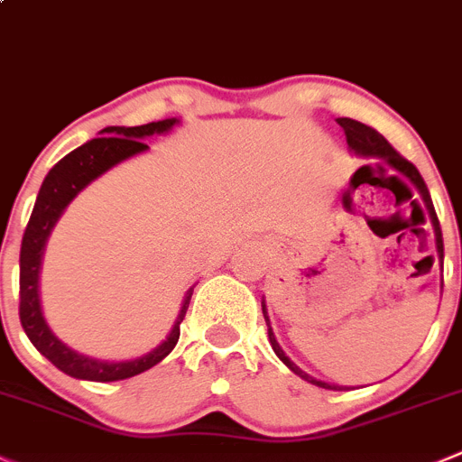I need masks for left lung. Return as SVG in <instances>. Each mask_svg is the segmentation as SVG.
I'll use <instances>...</instances> for the list:
<instances>
[{"label": "left lung", "mask_w": 462, "mask_h": 462, "mask_svg": "<svg viewBox=\"0 0 462 462\" xmlns=\"http://www.w3.org/2000/svg\"><path fill=\"white\" fill-rule=\"evenodd\" d=\"M338 122V126L345 131V137H347V146H350L352 153L356 155H364V158H379L383 160L386 164H391L395 171H400L402 176L409 178L411 182L415 185V189H418L420 199H422L424 208H427L429 212V218H431V226H433V235H436V250H438V259H440L442 263V257H445V245H442V230H440V221H438L436 217V209H433V203H431V194H429L427 189V182H424V178L420 176L418 169L413 167V164L409 162V160L402 158L400 153H397L395 149H393L391 144L386 142V137L382 135V133H377L374 128L365 126V124L361 122H355V119H347V117H340L336 119ZM418 203V200H415ZM420 208V205H418ZM422 209V208H420ZM262 311H263V318H266V325H268V340H271L273 345V352H275L277 356H280L282 364L286 365L289 370H293L298 377H302L304 382L313 383V386H320V388H327V391H336V388H345V386H336V383H327V382H320V379H313L311 374H307L304 370H300L298 365L293 364V361L289 359V356L284 355V350L280 347V343L275 340V334H273V327H271V320H268V311H266V304L262 302Z\"/></svg>", "instance_id": "left-lung-1"}]
</instances>
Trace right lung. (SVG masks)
I'll list each match as a JSON object with an SVG mask.
<instances>
[{
	"mask_svg": "<svg viewBox=\"0 0 462 462\" xmlns=\"http://www.w3.org/2000/svg\"><path fill=\"white\" fill-rule=\"evenodd\" d=\"M178 124V119H162V122H151L144 126H107L103 128L97 140L85 142L83 146L67 153L51 171L44 178L42 187L35 199V208L31 212L29 226H26L24 236H22L20 250V322L24 327L26 336L35 345V350L51 361L58 370L74 379H85V382H119V379L135 377L144 370L153 368L155 364L164 359L169 352L176 347L180 338V322L185 318L187 307H189L194 286L185 293L180 313L173 322L167 338L153 347L146 355L128 361H101L92 356L79 355L76 350L67 347L60 338L47 325L40 304V268H42L44 248L51 230L56 227L58 218L67 209V205L89 185L117 167L124 160L140 155L149 151V146L142 140L153 135H164Z\"/></svg>",
	"mask_w": 462,
	"mask_h": 462,
	"instance_id": "1",
	"label": "right lung"
}]
</instances>
